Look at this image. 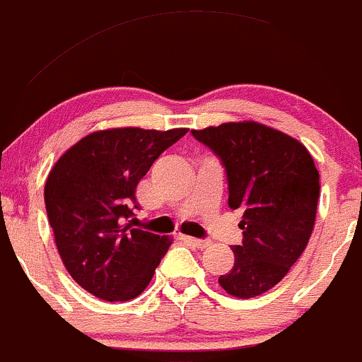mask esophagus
I'll use <instances>...</instances> for the list:
<instances>
[{
  "label": "esophagus",
  "instance_id": "1",
  "mask_svg": "<svg viewBox=\"0 0 362 362\" xmlns=\"http://www.w3.org/2000/svg\"><path fill=\"white\" fill-rule=\"evenodd\" d=\"M181 240L188 242L189 245H195L199 249H206L211 245V240H204V238H195V237H188V235H181Z\"/></svg>",
  "mask_w": 362,
  "mask_h": 362
}]
</instances>
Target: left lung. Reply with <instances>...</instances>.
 <instances>
[{
	"mask_svg": "<svg viewBox=\"0 0 362 362\" xmlns=\"http://www.w3.org/2000/svg\"><path fill=\"white\" fill-rule=\"evenodd\" d=\"M192 134L221 160L228 206L242 214L244 238L219 284L232 296H259L284 279L312 235L320 189L314 158L291 136L256 122Z\"/></svg>",
	"mask_w": 362,
	"mask_h": 362,
	"instance_id": "left-lung-1",
	"label": "left lung"
}]
</instances>
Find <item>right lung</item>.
I'll use <instances>...</instances> for the list:
<instances>
[{
    "label": "right lung",
    "mask_w": 362,
    "mask_h": 362,
    "mask_svg": "<svg viewBox=\"0 0 362 362\" xmlns=\"http://www.w3.org/2000/svg\"><path fill=\"white\" fill-rule=\"evenodd\" d=\"M188 129L99 130L71 146L48 174L45 206L66 270L106 301H127L150 284L173 242L132 228L137 182Z\"/></svg>",
    "instance_id": "add662e5"
}]
</instances>
